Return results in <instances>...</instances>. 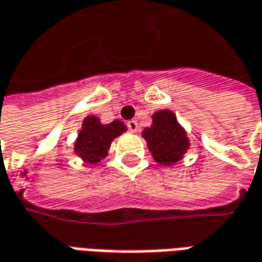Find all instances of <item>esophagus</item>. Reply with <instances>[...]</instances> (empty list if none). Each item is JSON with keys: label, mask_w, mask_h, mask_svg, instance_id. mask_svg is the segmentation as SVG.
Listing matches in <instances>:
<instances>
[{"label": "esophagus", "mask_w": 262, "mask_h": 262, "mask_svg": "<svg viewBox=\"0 0 262 262\" xmlns=\"http://www.w3.org/2000/svg\"><path fill=\"white\" fill-rule=\"evenodd\" d=\"M127 127H129V130L130 132L136 133V132H138V129H139V124H138V122H136V120H129V122H127Z\"/></svg>", "instance_id": "34e87169"}]
</instances>
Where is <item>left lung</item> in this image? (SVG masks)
Instances as JSON below:
<instances>
[{
	"instance_id": "left-lung-1",
	"label": "left lung",
	"mask_w": 262,
	"mask_h": 262,
	"mask_svg": "<svg viewBox=\"0 0 262 262\" xmlns=\"http://www.w3.org/2000/svg\"><path fill=\"white\" fill-rule=\"evenodd\" d=\"M154 159L161 165H174L190 148L184 127L171 110H159L152 114V124L142 132Z\"/></svg>"
}]
</instances>
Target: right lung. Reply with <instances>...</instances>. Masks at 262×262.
<instances>
[{"mask_svg":"<svg viewBox=\"0 0 262 262\" xmlns=\"http://www.w3.org/2000/svg\"><path fill=\"white\" fill-rule=\"evenodd\" d=\"M126 130V124L120 120L103 124L97 116H86L81 130L78 132L74 152L84 162L97 164L107 157L112 142Z\"/></svg>","mask_w":262,"mask_h":262,"instance_id":"1","label":"right lung"}]
</instances>
